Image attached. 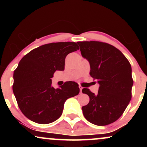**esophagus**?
<instances>
[{"instance_id":"34e87169","label":"esophagus","mask_w":147,"mask_h":147,"mask_svg":"<svg viewBox=\"0 0 147 147\" xmlns=\"http://www.w3.org/2000/svg\"><path fill=\"white\" fill-rule=\"evenodd\" d=\"M79 88H80V93H82V89H83V88L82 86H79Z\"/></svg>"}]
</instances>
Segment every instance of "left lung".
I'll return each mask as SVG.
<instances>
[{
  "mask_svg": "<svg viewBox=\"0 0 147 147\" xmlns=\"http://www.w3.org/2000/svg\"><path fill=\"white\" fill-rule=\"evenodd\" d=\"M88 61L90 75L99 84L98 93L84 88L90 101L82 106L84 116L97 126H106L121 117L132 97L133 80L129 60L113 45L104 42H77Z\"/></svg>",
  "mask_w": 147,
  "mask_h": 147,
  "instance_id": "8db88e82",
  "label": "left lung"
}]
</instances>
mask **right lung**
Returning a JSON list of instances; mask_svg holds the SVG:
<instances>
[{"mask_svg": "<svg viewBox=\"0 0 147 147\" xmlns=\"http://www.w3.org/2000/svg\"><path fill=\"white\" fill-rule=\"evenodd\" d=\"M79 48L75 42L48 43L25 55L14 71L13 92L20 110L38 124L55 122L61 115L64 103L79 92L78 84L65 82L59 88L52 87L56 70H63L65 59Z\"/></svg>", "mask_w": 147, "mask_h": 147, "instance_id": "right-lung-1", "label": "right lung"}]
</instances>
